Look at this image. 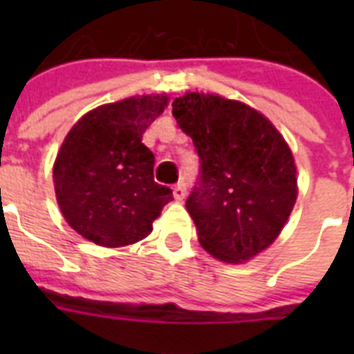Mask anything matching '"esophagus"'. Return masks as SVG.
Returning <instances> with one entry per match:
<instances>
[{
    "label": "esophagus",
    "instance_id": "34e87169",
    "mask_svg": "<svg viewBox=\"0 0 354 354\" xmlns=\"http://www.w3.org/2000/svg\"><path fill=\"white\" fill-rule=\"evenodd\" d=\"M185 194H187V185L183 182H178L176 185H174V200H176V202H182V200L185 198Z\"/></svg>",
    "mask_w": 354,
    "mask_h": 354
}]
</instances>
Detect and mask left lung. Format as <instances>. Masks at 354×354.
<instances>
[{
    "label": "left lung",
    "instance_id": "1",
    "mask_svg": "<svg viewBox=\"0 0 354 354\" xmlns=\"http://www.w3.org/2000/svg\"><path fill=\"white\" fill-rule=\"evenodd\" d=\"M172 115L200 158L185 202L200 244L226 263L252 259L277 239L296 204L288 145L257 110L218 95L185 93Z\"/></svg>",
    "mask_w": 354,
    "mask_h": 354
}]
</instances>
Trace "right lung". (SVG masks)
<instances>
[{
  "mask_svg": "<svg viewBox=\"0 0 354 354\" xmlns=\"http://www.w3.org/2000/svg\"><path fill=\"white\" fill-rule=\"evenodd\" d=\"M165 95L130 97L79 119L55 161V193L64 218L99 246L119 248L152 232L172 191L154 182L145 130L167 106Z\"/></svg>",
  "mask_w": 354,
  "mask_h": 354,
  "instance_id": "add662e5",
  "label": "right lung"
}]
</instances>
